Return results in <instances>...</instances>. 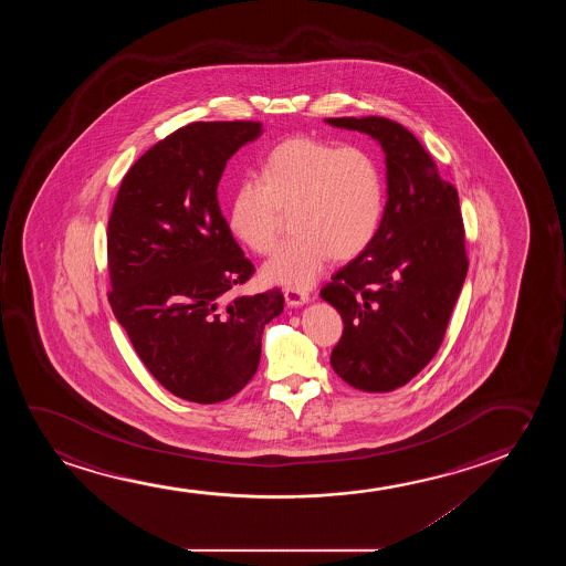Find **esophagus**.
I'll return each instance as SVG.
<instances>
[{
	"label": "esophagus",
	"instance_id": "esophagus-1",
	"mask_svg": "<svg viewBox=\"0 0 566 566\" xmlns=\"http://www.w3.org/2000/svg\"><path fill=\"white\" fill-rule=\"evenodd\" d=\"M284 300H286L287 305H292V307H300L303 303L310 302L311 297L307 292L295 290V287H286V290H284Z\"/></svg>",
	"mask_w": 566,
	"mask_h": 566
}]
</instances>
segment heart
<instances>
[{"label": "heart", "mask_w": 566, "mask_h": 566, "mask_svg": "<svg viewBox=\"0 0 566 566\" xmlns=\"http://www.w3.org/2000/svg\"><path fill=\"white\" fill-rule=\"evenodd\" d=\"M297 232L264 264V279L310 287L328 259L361 255L379 232L385 212V179L361 147H338L297 135L282 140L261 163V179L235 187L230 230L259 255L279 245L286 214Z\"/></svg>", "instance_id": "obj_1"}]
</instances>
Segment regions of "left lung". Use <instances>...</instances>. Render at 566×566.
<instances>
[{
    "label": "left lung",
    "mask_w": 566,
    "mask_h": 566,
    "mask_svg": "<svg viewBox=\"0 0 566 566\" xmlns=\"http://www.w3.org/2000/svg\"><path fill=\"white\" fill-rule=\"evenodd\" d=\"M326 122L379 140L388 184L371 245L321 290L344 323L331 365L349 387L390 392L439 352L464 284L468 253L458 191L398 122L375 116Z\"/></svg>",
    "instance_id": "left-lung-1"
}]
</instances>
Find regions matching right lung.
<instances>
[{"label": "right lung", "mask_w": 566, "mask_h": 566, "mask_svg": "<svg viewBox=\"0 0 566 566\" xmlns=\"http://www.w3.org/2000/svg\"><path fill=\"white\" fill-rule=\"evenodd\" d=\"M259 122H193L125 174L108 220V302L133 348L171 395L217 403L253 379L279 287L233 294L255 266L218 205V181Z\"/></svg>", "instance_id": "add662e5"}]
</instances>
